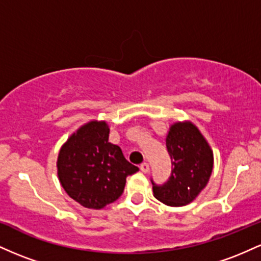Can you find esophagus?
<instances>
[{
	"label": "esophagus",
	"mask_w": 261,
	"mask_h": 261,
	"mask_svg": "<svg viewBox=\"0 0 261 261\" xmlns=\"http://www.w3.org/2000/svg\"><path fill=\"white\" fill-rule=\"evenodd\" d=\"M140 169L142 173H147L149 170V164L147 163V162H143V163L140 166Z\"/></svg>",
	"instance_id": "obj_1"
}]
</instances>
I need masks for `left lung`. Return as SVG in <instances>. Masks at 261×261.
Here are the masks:
<instances>
[{"instance_id":"8db88e82","label":"left lung","mask_w":261,"mask_h":261,"mask_svg":"<svg viewBox=\"0 0 261 261\" xmlns=\"http://www.w3.org/2000/svg\"><path fill=\"white\" fill-rule=\"evenodd\" d=\"M172 175L163 185L153 184V196L173 207L193 202L205 189L214 169V152L194 122L176 121L166 139Z\"/></svg>"}]
</instances>
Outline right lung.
<instances>
[{
  "label": "right lung",
  "instance_id": "add662e5",
  "mask_svg": "<svg viewBox=\"0 0 261 261\" xmlns=\"http://www.w3.org/2000/svg\"><path fill=\"white\" fill-rule=\"evenodd\" d=\"M108 122L91 120L77 128L60 148L58 176L68 196L86 208L100 210L118 200L127 175L139 170L119 146L109 142Z\"/></svg>",
  "mask_w": 261,
  "mask_h": 261
}]
</instances>
